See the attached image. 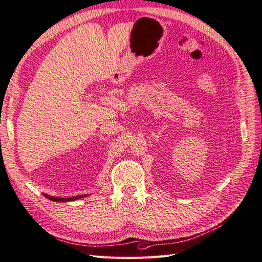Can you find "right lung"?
<instances>
[{
  "label": "right lung",
  "mask_w": 262,
  "mask_h": 262,
  "mask_svg": "<svg viewBox=\"0 0 262 262\" xmlns=\"http://www.w3.org/2000/svg\"><path fill=\"white\" fill-rule=\"evenodd\" d=\"M43 195H45L46 198H48L49 200H52V201H54V202H70V201H74V200H77V199H81V198L89 196L90 194L75 195V196H72V198H59V196H52V195L46 194V193H43Z\"/></svg>",
  "instance_id": "1"
}]
</instances>
